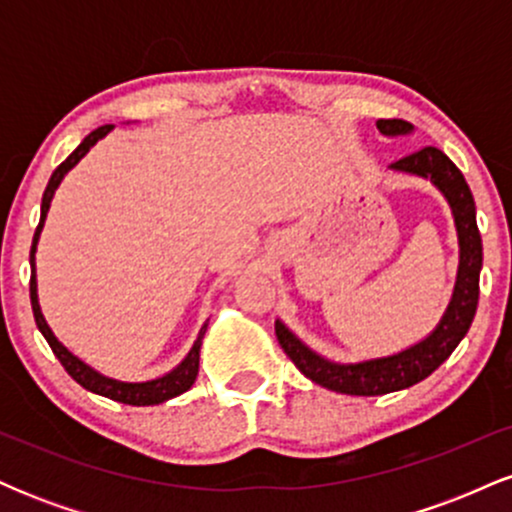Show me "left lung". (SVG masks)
<instances>
[{
    "mask_svg": "<svg viewBox=\"0 0 512 512\" xmlns=\"http://www.w3.org/2000/svg\"><path fill=\"white\" fill-rule=\"evenodd\" d=\"M378 129L383 134H407L411 125L404 120H378ZM392 168L431 178L433 185H438V190L448 197L457 233H460V274H457L455 296H452L448 313L440 320L436 332L397 356L375 358V361L354 363V366H339V363H330L313 354L281 322H276V339H279L284 354L293 361V366L313 383L327 387V390L344 392V395H387V392L421 383L455 351V346L462 342L469 325H472L474 313H477L481 236L472 190H469L460 168L436 146H424L414 154L399 158L392 163Z\"/></svg>",
    "mask_w": 512,
    "mask_h": 512,
    "instance_id": "1",
    "label": "left lung"
}]
</instances>
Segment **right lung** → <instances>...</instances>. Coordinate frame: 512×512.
Wrapping results in <instances>:
<instances>
[{"mask_svg":"<svg viewBox=\"0 0 512 512\" xmlns=\"http://www.w3.org/2000/svg\"><path fill=\"white\" fill-rule=\"evenodd\" d=\"M110 129H113V125H103V127L93 129V132L88 134L84 142H81L72 151V154H69L67 161L60 163V166L55 168V173H52L48 187H45L43 207H40V223H38V228H35L33 245H31V267H33V272H31V305H33L35 325H38V330L43 332V337L48 339L52 354L60 358L64 370L72 375L76 383H79L81 387H86L88 392H96V395L115 399V402L132 404V407H149V404H161V402H166V399H173V397L182 395V392L190 390L192 383H195L197 370H199V346H202V337H204V332H207V325L199 330L197 342L190 349V354H187L185 361H182L175 370H170L168 375H163V378H158V380H149V383H120V380H110V378H105V375H98L96 370L88 368L86 363H81L79 358L69 354V351L64 349L60 342H57V337L52 334L48 322H45L43 313H40L38 293H35V245H38V236H40V231H43V223H45V216H48L52 195H55L57 185H60L64 175H67V170H72L76 163H79L81 158L86 156V151L91 149V146L96 144L98 139L105 137Z\"/></svg>","mask_w":512,"mask_h":512,"instance_id":"right-lung-1","label":"right lung"}]
</instances>
